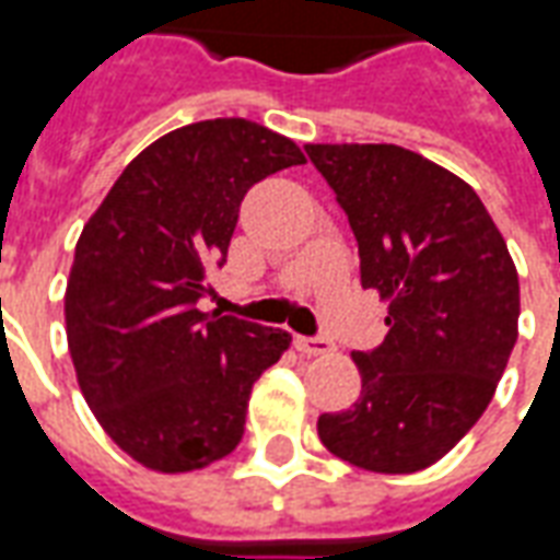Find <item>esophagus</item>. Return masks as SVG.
<instances>
[{"instance_id":"esophagus-1","label":"esophagus","mask_w":560,"mask_h":560,"mask_svg":"<svg viewBox=\"0 0 560 560\" xmlns=\"http://www.w3.org/2000/svg\"><path fill=\"white\" fill-rule=\"evenodd\" d=\"M293 345H296V351L305 353V357H324V353L332 351V341L312 339V336H296Z\"/></svg>"}]
</instances>
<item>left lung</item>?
<instances>
[{"label":"left lung","mask_w":560,"mask_h":560,"mask_svg":"<svg viewBox=\"0 0 560 560\" xmlns=\"http://www.w3.org/2000/svg\"><path fill=\"white\" fill-rule=\"evenodd\" d=\"M348 212L360 281L387 303V339L357 351L363 389L320 413L332 456L375 474L444 458L489 408L518 336V276L501 231L456 173L396 143H308Z\"/></svg>","instance_id":"obj_1"}]
</instances>
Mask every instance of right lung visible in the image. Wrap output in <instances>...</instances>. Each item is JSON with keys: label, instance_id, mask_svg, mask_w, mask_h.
I'll list each match as a JSON object with an SVG mask.
<instances>
[{"label": "right lung", "instance_id": "right-lung-1", "mask_svg": "<svg viewBox=\"0 0 560 560\" xmlns=\"http://www.w3.org/2000/svg\"><path fill=\"white\" fill-rule=\"evenodd\" d=\"M305 164L248 119L191 122L131 159L74 248L66 332L83 399L122 453L159 474L236 450L255 381L291 332L200 312L245 191Z\"/></svg>", "mask_w": 560, "mask_h": 560}]
</instances>
